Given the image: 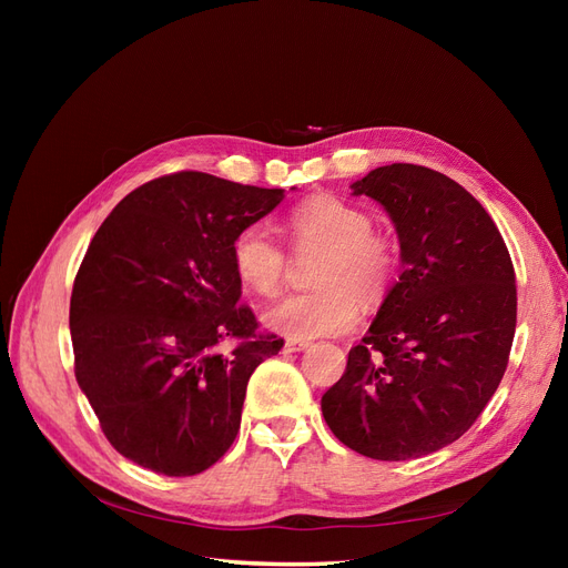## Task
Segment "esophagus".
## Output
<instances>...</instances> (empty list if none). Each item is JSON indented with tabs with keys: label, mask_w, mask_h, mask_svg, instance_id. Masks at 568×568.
<instances>
[{
	"label": "esophagus",
	"mask_w": 568,
	"mask_h": 568,
	"mask_svg": "<svg viewBox=\"0 0 568 568\" xmlns=\"http://www.w3.org/2000/svg\"><path fill=\"white\" fill-rule=\"evenodd\" d=\"M311 346V341H303V338H286L284 341V351L286 353H301Z\"/></svg>",
	"instance_id": "34e87169"
}]
</instances>
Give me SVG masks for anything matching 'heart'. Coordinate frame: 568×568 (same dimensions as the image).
<instances>
[{
  "label": "heart",
  "instance_id": "heart-1",
  "mask_svg": "<svg viewBox=\"0 0 568 568\" xmlns=\"http://www.w3.org/2000/svg\"><path fill=\"white\" fill-rule=\"evenodd\" d=\"M284 230L296 244L324 246L313 270V291L284 296L263 313L270 332L288 338L346 334L359 322L363 305L376 303L398 270V246L388 234L372 230L359 205L332 194L303 201L288 213ZM232 265L239 282L261 296H274L284 277V253L261 225L234 236Z\"/></svg>",
  "mask_w": 568,
  "mask_h": 568
}]
</instances>
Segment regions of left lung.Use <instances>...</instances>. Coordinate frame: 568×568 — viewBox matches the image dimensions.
<instances>
[{
  "label": "left lung",
  "mask_w": 568,
  "mask_h": 568,
  "mask_svg": "<svg viewBox=\"0 0 568 568\" xmlns=\"http://www.w3.org/2000/svg\"><path fill=\"white\" fill-rule=\"evenodd\" d=\"M388 213L403 272L322 415L351 450L417 459L455 443L503 382L517 329V286L495 222L432 168L393 163L351 184Z\"/></svg>",
  "instance_id": "obj_1"
}]
</instances>
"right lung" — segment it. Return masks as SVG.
<instances>
[{"label": "right lung", "mask_w": 568, "mask_h": 568, "mask_svg": "<svg viewBox=\"0 0 568 568\" xmlns=\"http://www.w3.org/2000/svg\"><path fill=\"white\" fill-rule=\"evenodd\" d=\"M282 199L178 173L134 189L97 230L71 296L75 379L109 443L140 467L194 476L234 443L251 374L284 341L257 336L239 303L232 242ZM230 337L237 346L220 352Z\"/></svg>", "instance_id": "right-lung-1"}]
</instances>
